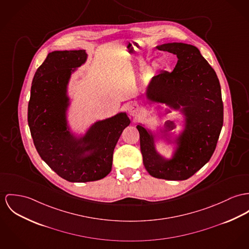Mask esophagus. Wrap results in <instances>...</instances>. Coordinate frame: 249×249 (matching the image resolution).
<instances>
[{"label":"esophagus","instance_id":"1","mask_svg":"<svg viewBox=\"0 0 249 249\" xmlns=\"http://www.w3.org/2000/svg\"><path fill=\"white\" fill-rule=\"evenodd\" d=\"M129 115L133 117H138L141 115V108L136 103H131L128 108Z\"/></svg>","mask_w":249,"mask_h":249}]
</instances>
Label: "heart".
<instances>
[{
  "instance_id": "heart-1",
  "label": "heart",
  "mask_w": 249,
  "mask_h": 249,
  "mask_svg": "<svg viewBox=\"0 0 249 249\" xmlns=\"http://www.w3.org/2000/svg\"><path fill=\"white\" fill-rule=\"evenodd\" d=\"M159 66H160L161 68H165V67L167 66V62H166L164 59H161L160 63H159Z\"/></svg>"
}]
</instances>
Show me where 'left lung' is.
Segmentation results:
<instances>
[{"mask_svg": "<svg viewBox=\"0 0 249 249\" xmlns=\"http://www.w3.org/2000/svg\"><path fill=\"white\" fill-rule=\"evenodd\" d=\"M157 49L176 55L172 73L154 76L146 97L163 103L185 116V128L172 141L170 130H160V137L176 144L172 158H165L155 149L156 135L142 124L136 126L145 169L152 176L165 180H186L211 159L224 122V106L219 79L213 68L192 44L171 42ZM173 124V121L165 122Z\"/></svg>", "mask_w": 249, "mask_h": 249, "instance_id": "left-lung-1", "label": "left lung"}]
</instances>
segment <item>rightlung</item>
<instances>
[{"instance_id":"right-lung-1","label":"right lung","mask_w":249,"mask_h":249,"mask_svg":"<svg viewBox=\"0 0 249 249\" xmlns=\"http://www.w3.org/2000/svg\"><path fill=\"white\" fill-rule=\"evenodd\" d=\"M86 59L85 50L49 53L35 73L28 103V125L39 156L58 176L76 183L110 173L115 145L131 123L126 113H118L96 121L82 136L70 131L67 88Z\"/></svg>"}]
</instances>
